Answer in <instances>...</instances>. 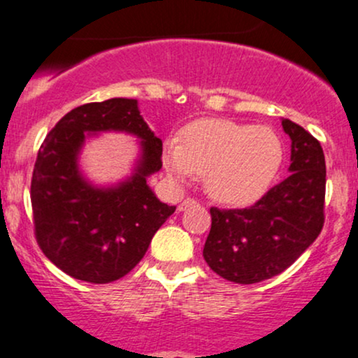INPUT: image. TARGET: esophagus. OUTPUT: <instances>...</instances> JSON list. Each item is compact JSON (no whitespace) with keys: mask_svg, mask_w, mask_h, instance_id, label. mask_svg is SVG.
I'll return each instance as SVG.
<instances>
[{"mask_svg":"<svg viewBox=\"0 0 358 358\" xmlns=\"http://www.w3.org/2000/svg\"><path fill=\"white\" fill-rule=\"evenodd\" d=\"M194 204H196V201H194V199H191V198L184 199L182 203H180L179 206H178V211H184V210H187V208H189V206H194Z\"/></svg>","mask_w":358,"mask_h":358,"instance_id":"1","label":"esophagus"}]
</instances>
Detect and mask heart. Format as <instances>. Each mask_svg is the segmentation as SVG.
Wrapping results in <instances>:
<instances>
[{
    "label": "heart",
    "mask_w": 358,
    "mask_h": 358,
    "mask_svg": "<svg viewBox=\"0 0 358 358\" xmlns=\"http://www.w3.org/2000/svg\"><path fill=\"white\" fill-rule=\"evenodd\" d=\"M284 160V145L272 128L230 120H199L180 138L164 142L162 162L172 179L204 176L208 194L228 206H248L266 194Z\"/></svg>",
    "instance_id": "b5f03b06"
}]
</instances>
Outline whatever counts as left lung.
I'll return each mask as SVG.
<instances>
[{
  "mask_svg": "<svg viewBox=\"0 0 358 358\" xmlns=\"http://www.w3.org/2000/svg\"><path fill=\"white\" fill-rule=\"evenodd\" d=\"M291 176L243 210L211 208L203 257L213 272L235 284L271 279L294 264L324 223L327 166L320 142L291 120Z\"/></svg>",
  "mask_w": 358,
  "mask_h": 358,
  "instance_id": "8db88e82",
  "label": "left lung"
}]
</instances>
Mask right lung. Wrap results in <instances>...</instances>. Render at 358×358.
Listing matches in <instances>:
<instances>
[{
	"label": "right lung",
	"instance_id": "add662e5",
	"mask_svg": "<svg viewBox=\"0 0 358 358\" xmlns=\"http://www.w3.org/2000/svg\"><path fill=\"white\" fill-rule=\"evenodd\" d=\"M110 129L138 136L143 157L125 183L94 188L78 172L77 155L86 133ZM160 157L162 140L143 122L136 99L87 103L62 116L40 147L30 186L35 238L47 259L84 282L127 275L176 211L147 184L162 167Z\"/></svg>",
	"mask_w": 358,
	"mask_h": 358
}]
</instances>
